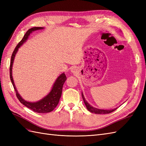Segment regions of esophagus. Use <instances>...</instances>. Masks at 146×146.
Instances as JSON below:
<instances>
[{"label": "esophagus", "instance_id": "34e87169", "mask_svg": "<svg viewBox=\"0 0 146 146\" xmlns=\"http://www.w3.org/2000/svg\"><path fill=\"white\" fill-rule=\"evenodd\" d=\"M72 71H74V70H72Z\"/></svg>", "mask_w": 146, "mask_h": 146}]
</instances>
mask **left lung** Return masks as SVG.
Masks as SVG:
<instances>
[{
    "label": "left lung",
    "instance_id": "obj_1",
    "mask_svg": "<svg viewBox=\"0 0 146 146\" xmlns=\"http://www.w3.org/2000/svg\"><path fill=\"white\" fill-rule=\"evenodd\" d=\"M82 96L83 100L84 101V103H85V105H86L88 110L91 113H93L95 114H108V113H111L114 111H115V110L117 109V108H116L111 109V110H102V109H99V108L93 107L85 100V98L83 96V92H82Z\"/></svg>",
    "mask_w": 146,
    "mask_h": 146
}]
</instances>
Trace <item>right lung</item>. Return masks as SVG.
<instances>
[{
    "instance_id": "add662e5",
    "label": "right lung",
    "mask_w": 146,
    "mask_h": 146,
    "mask_svg": "<svg viewBox=\"0 0 146 146\" xmlns=\"http://www.w3.org/2000/svg\"><path fill=\"white\" fill-rule=\"evenodd\" d=\"M44 29V27H33L32 29H30L27 32L25 33L23 38L22 39V40L18 43V44L16 46L14 51L13 52L10 66V80L11 81L13 87H14L17 99H19L20 102L21 104H23L24 106H25L26 107L32 110V111L35 112L39 113H49L53 111V110L56 108L57 105L58 104L59 100L61 96V93H62L63 86L66 80V78H66L65 74L63 72L60 74L58 77V78L56 79L55 82H54V85L52 86L50 91L49 92V93L46 95L44 98H43L42 99L39 100L37 102H29L24 100L18 93V92H17V90H16V86L15 85L14 80H13V78L12 68L16 54H17V51H18L19 48H20L21 46L23 45V44H24L27 41L30 35L33 32L38 30H42Z\"/></svg>"
}]
</instances>
